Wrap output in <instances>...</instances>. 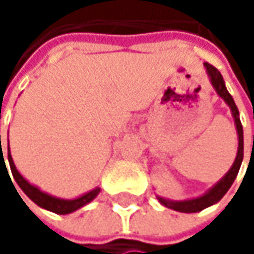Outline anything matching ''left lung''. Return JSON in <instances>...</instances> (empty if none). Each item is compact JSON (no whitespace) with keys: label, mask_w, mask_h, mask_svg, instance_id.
<instances>
[{"label":"left lung","mask_w":254,"mask_h":254,"mask_svg":"<svg viewBox=\"0 0 254 254\" xmlns=\"http://www.w3.org/2000/svg\"><path fill=\"white\" fill-rule=\"evenodd\" d=\"M204 67L207 70V75L210 77V82L213 85V88L216 89L218 95L222 97L225 100V103L229 106L231 112H232V116H234V121H235V127H237V133H238V151H237V157L234 160V165L231 166V169L228 171V174L222 178L213 188H210L204 195L201 197H197V198H191V200H184V201H172V200H166V198H162L159 197V201L169 207V209H174L178 212H184V213H195V212H200L215 203H218L229 190V187L232 185L234 179L238 175V171H240V166H241V162H243V151H244V142H243V125H241V121H240V115H238V109L231 97V94L228 92L227 86H225V82H224V77L219 73V70L209 64V63H204Z\"/></svg>","instance_id":"1"}]
</instances>
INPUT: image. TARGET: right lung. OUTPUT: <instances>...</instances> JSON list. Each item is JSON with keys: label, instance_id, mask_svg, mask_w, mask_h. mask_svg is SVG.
<instances>
[{"label": "right lung", "instance_id": "add662e5", "mask_svg": "<svg viewBox=\"0 0 254 254\" xmlns=\"http://www.w3.org/2000/svg\"><path fill=\"white\" fill-rule=\"evenodd\" d=\"M0 147H1V139H0ZM2 160H4V156H2V153H1L0 162H2ZM8 162H10L11 174H13L14 179H16V182L19 184V187L22 188V191L25 192L26 195H27L33 203H36L38 206H41V207H44V209H47V210H50V212H54V213H59V215H67V213H72V212H75V210H77V209H80L82 206H85L86 203H89L91 200H94V198L97 197V194L100 192V188H95V190H92V191H89V192H86V194H83V195L77 197V198H75V200H63V198L53 197V195H50V194L42 192L39 188L33 187L32 184H29L25 178L19 174V171L16 169L14 162H13V159H11L10 147H8ZM4 165H5V162H4ZM5 169H7V166H5Z\"/></svg>", "mask_w": 254, "mask_h": 254}]
</instances>
